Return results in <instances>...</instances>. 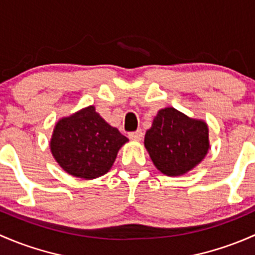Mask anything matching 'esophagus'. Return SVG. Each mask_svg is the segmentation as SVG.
Listing matches in <instances>:
<instances>
[{"mask_svg": "<svg viewBox=\"0 0 255 255\" xmlns=\"http://www.w3.org/2000/svg\"><path fill=\"white\" fill-rule=\"evenodd\" d=\"M128 137H130L131 140H136V141L142 140L143 131L142 130H136V131H133V132H130V133H128Z\"/></svg>", "mask_w": 255, "mask_h": 255, "instance_id": "obj_1", "label": "esophagus"}]
</instances>
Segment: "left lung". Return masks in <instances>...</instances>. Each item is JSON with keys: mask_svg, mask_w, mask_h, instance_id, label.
Returning a JSON list of instances; mask_svg holds the SVG:
<instances>
[{"mask_svg": "<svg viewBox=\"0 0 255 255\" xmlns=\"http://www.w3.org/2000/svg\"><path fill=\"white\" fill-rule=\"evenodd\" d=\"M145 147L157 169L169 177L185 174L209 151V128L174 108L159 110L145 135Z\"/></svg>", "mask_w": 255, "mask_h": 255, "instance_id": "obj_1", "label": "left lung"}]
</instances>
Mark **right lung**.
I'll return each mask as SVG.
<instances>
[{
    "label": "right lung",
    "instance_id": "add662e5",
    "mask_svg": "<svg viewBox=\"0 0 255 255\" xmlns=\"http://www.w3.org/2000/svg\"><path fill=\"white\" fill-rule=\"evenodd\" d=\"M128 137L110 127L94 107L60 120L54 128L51 152L67 173L83 179L106 174Z\"/></svg>",
    "mask_w": 255,
    "mask_h": 255
}]
</instances>
